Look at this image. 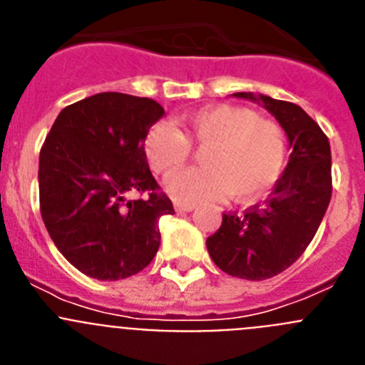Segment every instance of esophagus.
<instances>
[{
	"mask_svg": "<svg viewBox=\"0 0 365 365\" xmlns=\"http://www.w3.org/2000/svg\"><path fill=\"white\" fill-rule=\"evenodd\" d=\"M177 212H192L195 210V205H186V202H175Z\"/></svg>",
	"mask_w": 365,
	"mask_h": 365,
	"instance_id": "obj_1",
	"label": "esophagus"
}]
</instances>
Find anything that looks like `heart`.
I'll return each instance as SVG.
<instances>
[{"label":"heart","mask_w":365,"mask_h":365,"mask_svg":"<svg viewBox=\"0 0 365 365\" xmlns=\"http://www.w3.org/2000/svg\"><path fill=\"white\" fill-rule=\"evenodd\" d=\"M185 135L168 120L155 122L144 137L151 168L170 175L190 159L192 146L201 151L202 166L190 168L166 180L175 201L195 205L222 193L232 199L254 197L274 185L287 163V135L276 120L241 106L217 104L186 113Z\"/></svg>","instance_id":"1"}]
</instances>
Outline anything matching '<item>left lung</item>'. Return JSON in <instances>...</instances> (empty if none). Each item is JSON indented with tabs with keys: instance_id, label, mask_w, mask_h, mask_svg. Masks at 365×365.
Masks as SVG:
<instances>
[{
	"instance_id": "8db88e82",
	"label": "left lung",
	"mask_w": 365,
	"mask_h": 365,
	"mask_svg": "<svg viewBox=\"0 0 365 365\" xmlns=\"http://www.w3.org/2000/svg\"><path fill=\"white\" fill-rule=\"evenodd\" d=\"M237 98L259 102L289 138L292 153L267 201L237 214H222L206 240L222 272L250 282L269 279L294 263L309 247L331 201V146L322 128L299 106L252 93Z\"/></svg>"
}]
</instances>
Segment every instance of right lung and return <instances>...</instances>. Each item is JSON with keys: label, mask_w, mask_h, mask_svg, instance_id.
<instances>
[{"label": "right lung", "mask_w": 365, "mask_h": 365, "mask_svg": "<svg viewBox=\"0 0 365 365\" xmlns=\"http://www.w3.org/2000/svg\"><path fill=\"white\" fill-rule=\"evenodd\" d=\"M163 115L151 98L98 93L63 108L41 146V219L63 257L89 278L117 282L146 269L159 250V219L175 214L144 151ZM131 191L148 197L130 202Z\"/></svg>", "instance_id": "add662e5"}]
</instances>
